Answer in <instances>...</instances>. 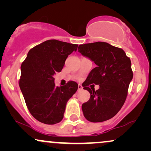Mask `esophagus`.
I'll list each match as a JSON object with an SVG mask.
<instances>
[{
    "mask_svg": "<svg viewBox=\"0 0 151 151\" xmlns=\"http://www.w3.org/2000/svg\"><path fill=\"white\" fill-rule=\"evenodd\" d=\"M82 86H81V84H79V85H78V91H81V90H82Z\"/></svg>",
    "mask_w": 151,
    "mask_h": 151,
    "instance_id": "esophagus-1",
    "label": "esophagus"
}]
</instances>
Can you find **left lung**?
Masks as SVG:
<instances>
[{"instance_id": "obj_1", "label": "left lung", "mask_w": 151, "mask_h": 151, "mask_svg": "<svg viewBox=\"0 0 151 151\" xmlns=\"http://www.w3.org/2000/svg\"><path fill=\"white\" fill-rule=\"evenodd\" d=\"M78 52L96 65L82 84L91 95L81 106L84 117L91 122L109 120L120 111L127 97L133 79L131 60L121 48L104 42L80 45ZM92 83L99 85L100 89L90 88Z\"/></svg>"}]
</instances>
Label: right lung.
<instances>
[{"label":"right lung","mask_w":151,"mask_h":151,"mask_svg":"<svg viewBox=\"0 0 151 151\" xmlns=\"http://www.w3.org/2000/svg\"><path fill=\"white\" fill-rule=\"evenodd\" d=\"M78 45L49 40L32 47L21 65L19 86L31 115L45 124L62 120L66 104L78 89L69 81L55 86L54 74L61 72L69 55L77 51Z\"/></svg>","instance_id":"add662e5"}]
</instances>
